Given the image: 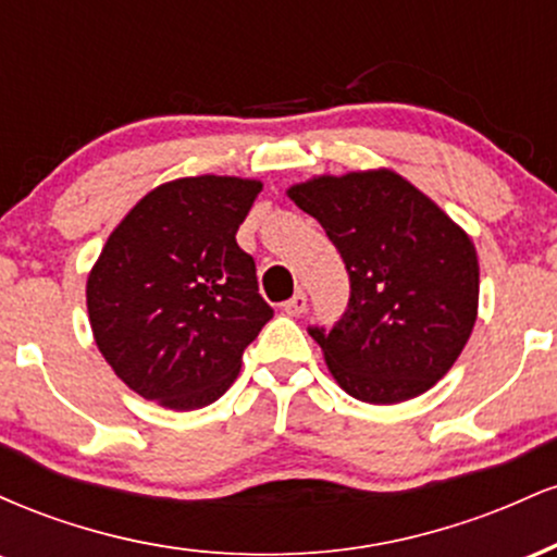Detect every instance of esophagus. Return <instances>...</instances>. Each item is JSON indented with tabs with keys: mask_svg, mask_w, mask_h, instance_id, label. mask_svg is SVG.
I'll return each instance as SVG.
<instances>
[{
	"mask_svg": "<svg viewBox=\"0 0 557 557\" xmlns=\"http://www.w3.org/2000/svg\"><path fill=\"white\" fill-rule=\"evenodd\" d=\"M306 306H309V300H306V293L298 290L296 296H293L290 300H285L283 304V311L287 317H300L306 311Z\"/></svg>",
	"mask_w": 557,
	"mask_h": 557,
	"instance_id": "esophagus-1",
	"label": "esophagus"
}]
</instances>
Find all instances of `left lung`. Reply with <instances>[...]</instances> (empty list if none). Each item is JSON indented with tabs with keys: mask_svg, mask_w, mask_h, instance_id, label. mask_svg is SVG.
<instances>
[{
	"mask_svg": "<svg viewBox=\"0 0 557 557\" xmlns=\"http://www.w3.org/2000/svg\"><path fill=\"white\" fill-rule=\"evenodd\" d=\"M287 196L324 227L348 270V311L330 332L309 330L337 385L374 406L437 385L476 322L469 233L387 168L314 175Z\"/></svg>",
	"mask_w": 557,
	"mask_h": 557,
	"instance_id": "obj_1",
	"label": "left lung"
}]
</instances>
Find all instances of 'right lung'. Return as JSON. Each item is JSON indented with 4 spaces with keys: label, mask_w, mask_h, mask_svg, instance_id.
Instances as JSON below:
<instances>
[{
    "label": "right lung",
    "mask_w": 557,
    "mask_h": 557,
    "mask_svg": "<svg viewBox=\"0 0 557 557\" xmlns=\"http://www.w3.org/2000/svg\"><path fill=\"white\" fill-rule=\"evenodd\" d=\"M261 181L198 175L157 185L88 272L96 348L140 398L172 411L214 403L272 319L257 264L235 240Z\"/></svg>",
    "instance_id": "add662e5"
}]
</instances>
